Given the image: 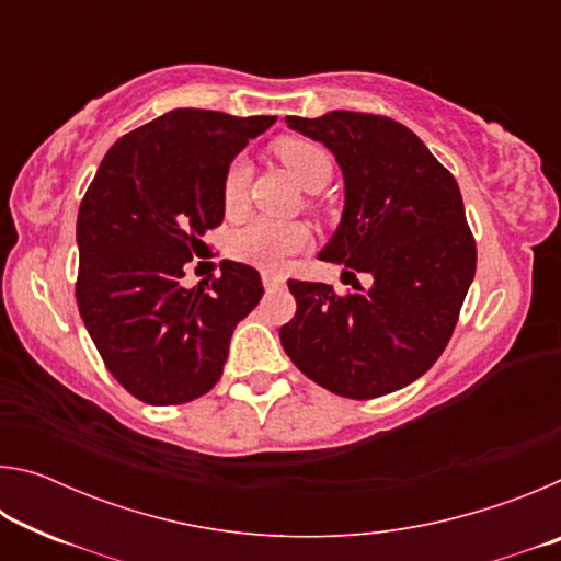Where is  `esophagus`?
Wrapping results in <instances>:
<instances>
[{
	"label": "esophagus",
	"instance_id": "obj_1",
	"mask_svg": "<svg viewBox=\"0 0 561 561\" xmlns=\"http://www.w3.org/2000/svg\"><path fill=\"white\" fill-rule=\"evenodd\" d=\"M262 282H264V289H267V291H274V289L284 287V277H282V274L264 272V274H262Z\"/></svg>",
	"mask_w": 561,
	"mask_h": 561
}]
</instances>
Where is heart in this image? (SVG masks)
Masks as SVG:
<instances>
[{
    "label": "heart",
    "instance_id": "b5f03b06",
    "mask_svg": "<svg viewBox=\"0 0 561 561\" xmlns=\"http://www.w3.org/2000/svg\"><path fill=\"white\" fill-rule=\"evenodd\" d=\"M272 153L287 165L294 180L309 193H319L334 175V163L324 146L309 138L282 136L272 144ZM247 185H250V165L242 158H234L222 175V205L227 213H237L244 205ZM309 242V230L299 222L257 220L247 222L232 237L227 250L234 260L264 272H282L287 262L299 254Z\"/></svg>",
    "mask_w": 561,
    "mask_h": 561
}]
</instances>
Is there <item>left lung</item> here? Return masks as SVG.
<instances>
[{
	"mask_svg": "<svg viewBox=\"0 0 561 561\" xmlns=\"http://www.w3.org/2000/svg\"><path fill=\"white\" fill-rule=\"evenodd\" d=\"M321 140L346 180L339 230L319 254L371 284L336 294L289 279L297 314L279 329L304 376L327 391L368 401L413 383L440 358L458 324L478 250L460 187L411 128L376 113L334 111L287 118Z\"/></svg>",
	"mask_w": 561,
	"mask_h": 561,
	"instance_id": "left-lung-1",
	"label": "left lung"
}]
</instances>
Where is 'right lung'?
<instances>
[{
    "label": "right lung",
    "mask_w": 561,
    "mask_h": 561,
    "mask_svg": "<svg viewBox=\"0 0 561 561\" xmlns=\"http://www.w3.org/2000/svg\"><path fill=\"white\" fill-rule=\"evenodd\" d=\"M274 116L178 108L126 133L101 160L76 220V304L111 376L150 405H180L220 381L234 327L257 307L260 272L185 289L203 234L222 225V175Z\"/></svg>",
    "instance_id": "right-lung-1"
}]
</instances>
